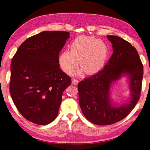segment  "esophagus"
<instances>
[{"instance_id":"1","label":"esophagus","mask_w":150,"mask_h":150,"mask_svg":"<svg viewBox=\"0 0 150 150\" xmlns=\"http://www.w3.org/2000/svg\"><path fill=\"white\" fill-rule=\"evenodd\" d=\"M78 83H79V81H78L77 79H73V81H72V83L76 85L78 84Z\"/></svg>"}]
</instances>
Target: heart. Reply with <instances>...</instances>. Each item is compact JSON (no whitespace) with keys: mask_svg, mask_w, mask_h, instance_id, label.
<instances>
[{"mask_svg":"<svg viewBox=\"0 0 150 150\" xmlns=\"http://www.w3.org/2000/svg\"><path fill=\"white\" fill-rule=\"evenodd\" d=\"M109 55L108 46L101 40L81 35L71 44V51L65 50L59 57L60 68L67 74H71L80 67L86 74H95L104 67Z\"/></svg>","mask_w":150,"mask_h":150,"instance_id":"1","label":"heart"}]
</instances>
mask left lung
I'll use <instances>...</instances> for the list:
<instances>
[{
    "instance_id": "obj_1",
    "label": "left lung",
    "mask_w": 150,
    "mask_h": 150,
    "mask_svg": "<svg viewBox=\"0 0 150 150\" xmlns=\"http://www.w3.org/2000/svg\"><path fill=\"white\" fill-rule=\"evenodd\" d=\"M112 43L113 52L104 68L86 77L78 83L79 101L81 110L88 121L97 125H109L126 117L140 99L144 67L138 52L124 39L108 35ZM123 74L130 77L132 99L120 107L111 105L109 89L111 82Z\"/></svg>"
}]
</instances>
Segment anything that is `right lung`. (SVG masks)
<instances>
[{
  "label": "right lung",
  "mask_w": 150,
  "mask_h": 150,
  "mask_svg": "<svg viewBox=\"0 0 150 150\" xmlns=\"http://www.w3.org/2000/svg\"><path fill=\"white\" fill-rule=\"evenodd\" d=\"M69 33L44 31L20 45L11 63L10 92L26 120L45 125L58 115L71 78L59 68V57Z\"/></svg>",
  "instance_id": "add662e5"
}]
</instances>
